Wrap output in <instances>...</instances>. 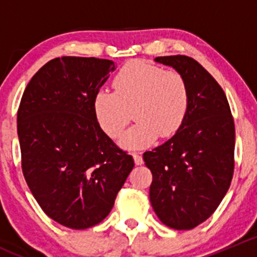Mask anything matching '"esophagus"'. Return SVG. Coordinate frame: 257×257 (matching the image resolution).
Listing matches in <instances>:
<instances>
[{"instance_id": "1", "label": "esophagus", "mask_w": 257, "mask_h": 257, "mask_svg": "<svg viewBox=\"0 0 257 257\" xmlns=\"http://www.w3.org/2000/svg\"><path fill=\"white\" fill-rule=\"evenodd\" d=\"M133 158H134V163H136V165H142L144 163L143 157H142L139 153H133Z\"/></svg>"}]
</instances>
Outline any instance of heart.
<instances>
[{"label": "heart", "instance_id": "obj_1", "mask_svg": "<svg viewBox=\"0 0 257 257\" xmlns=\"http://www.w3.org/2000/svg\"><path fill=\"white\" fill-rule=\"evenodd\" d=\"M113 87L114 92L99 89L95 93L93 112L102 131L110 138H118L132 110L137 121L119 141L125 149L147 147L158 136H173L185 120L190 89L178 72L134 61L116 73Z\"/></svg>", "mask_w": 257, "mask_h": 257}]
</instances>
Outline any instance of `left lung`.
Instances as JSON below:
<instances>
[{
    "mask_svg": "<svg viewBox=\"0 0 257 257\" xmlns=\"http://www.w3.org/2000/svg\"><path fill=\"white\" fill-rule=\"evenodd\" d=\"M154 61L186 79L190 105L177 133L143 154L153 174L150 203L163 224L190 230L211 216L231 183L234 119L222 88L195 59L167 56Z\"/></svg>",
    "mask_w": 257,
    "mask_h": 257,
    "instance_id": "8db88e82",
    "label": "left lung"
}]
</instances>
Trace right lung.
Listing matches in <instances>:
<instances>
[{
    "label": "right lung",
    "mask_w": 257,
    "mask_h": 257,
    "mask_svg": "<svg viewBox=\"0 0 257 257\" xmlns=\"http://www.w3.org/2000/svg\"><path fill=\"white\" fill-rule=\"evenodd\" d=\"M94 57H62L30 80L17 113L22 170L51 219L83 230L108 216L134 167L102 131L93 98L115 69Z\"/></svg>",
    "instance_id": "obj_1"
}]
</instances>
